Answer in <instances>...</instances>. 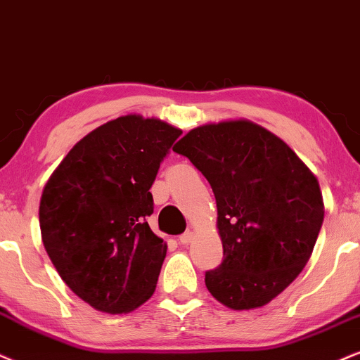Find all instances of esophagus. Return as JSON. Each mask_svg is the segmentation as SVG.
I'll return each mask as SVG.
<instances>
[{"label": "esophagus", "mask_w": 360, "mask_h": 360, "mask_svg": "<svg viewBox=\"0 0 360 360\" xmlns=\"http://www.w3.org/2000/svg\"><path fill=\"white\" fill-rule=\"evenodd\" d=\"M193 239H194V234L191 233V231H186L184 234L179 236V243L181 244H189Z\"/></svg>", "instance_id": "esophagus-1"}]
</instances>
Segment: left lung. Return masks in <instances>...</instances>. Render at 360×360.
<instances>
[{
  "instance_id": "1",
  "label": "left lung",
  "mask_w": 360,
  "mask_h": 360,
  "mask_svg": "<svg viewBox=\"0 0 360 360\" xmlns=\"http://www.w3.org/2000/svg\"><path fill=\"white\" fill-rule=\"evenodd\" d=\"M172 151L211 184L224 249L206 288L234 311L266 306L301 274L324 221L319 183L284 141L248 120L191 129Z\"/></svg>"
}]
</instances>
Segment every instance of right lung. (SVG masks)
Returning a JSON list of instances; mask_svg holds the SVG:
<instances>
[{
  "label": "right lung",
  "instance_id": "obj_1",
  "mask_svg": "<svg viewBox=\"0 0 360 360\" xmlns=\"http://www.w3.org/2000/svg\"><path fill=\"white\" fill-rule=\"evenodd\" d=\"M181 134L156 117L108 121L75 144L44 186V249L68 288L98 311H134L156 289L167 245L146 222L149 189Z\"/></svg>",
  "mask_w": 360,
  "mask_h": 360
}]
</instances>
